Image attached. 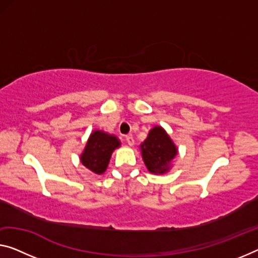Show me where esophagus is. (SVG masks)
<instances>
[{"mask_svg":"<svg viewBox=\"0 0 258 258\" xmlns=\"http://www.w3.org/2000/svg\"><path fill=\"white\" fill-rule=\"evenodd\" d=\"M125 142L128 143V145H130V146H133L134 144H135V140H134V137H133V135H128V136L125 137Z\"/></svg>","mask_w":258,"mask_h":258,"instance_id":"34e87169","label":"esophagus"}]
</instances>
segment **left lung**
I'll list each match as a JSON object with an SVG mask.
<instances>
[{
	"mask_svg": "<svg viewBox=\"0 0 258 258\" xmlns=\"http://www.w3.org/2000/svg\"><path fill=\"white\" fill-rule=\"evenodd\" d=\"M141 150L146 168L152 174L167 173L177 154L175 144L159 125L150 130L148 138L141 144Z\"/></svg>",
	"mask_w": 258,
	"mask_h": 258,
	"instance_id": "obj_1",
	"label": "left lung"
}]
</instances>
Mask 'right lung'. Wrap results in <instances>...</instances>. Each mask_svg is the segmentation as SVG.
Returning <instances> with one entry per match:
<instances>
[{
    "label": "right lung",
    "instance_id": "right-lung-1",
    "mask_svg": "<svg viewBox=\"0 0 258 258\" xmlns=\"http://www.w3.org/2000/svg\"><path fill=\"white\" fill-rule=\"evenodd\" d=\"M121 145V142L114 135L101 130H94L90 135L85 149L81 154V162L96 174L105 173L114 150Z\"/></svg>",
    "mask_w": 258,
    "mask_h": 258
}]
</instances>
